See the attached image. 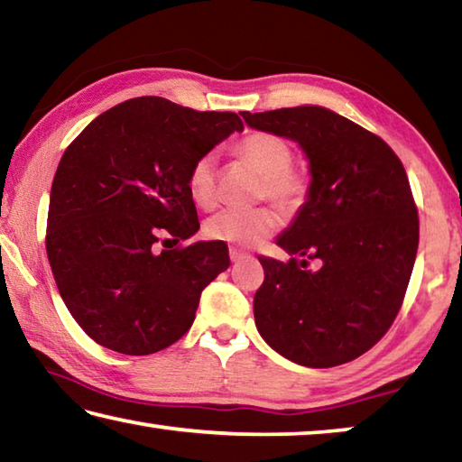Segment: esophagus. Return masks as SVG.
<instances>
[{
	"mask_svg": "<svg viewBox=\"0 0 462 462\" xmlns=\"http://www.w3.org/2000/svg\"><path fill=\"white\" fill-rule=\"evenodd\" d=\"M245 256H246L245 250H240V248H236V246H232V248H230V261H232V263H236V261H240V259H245Z\"/></svg>",
	"mask_w": 462,
	"mask_h": 462,
	"instance_id": "34e87169",
	"label": "esophagus"
}]
</instances>
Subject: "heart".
Returning <instances> with one entry per match:
<instances>
[{
    "instance_id": "b5f03b06",
    "label": "heart",
    "mask_w": 462,
    "mask_h": 462,
    "mask_svg": "<svg viewBox=\"0 0 462 462\" xmlns=\"http://www.w3.org/2000/svg\"><path fill=\"white\" fill-rule=\"evenodd\" d=\"M238 154L263 175L261 195L283 209H295L306 195V181L291 171L293 151L283 138L269 132H253L238 143ZM191 199L212 208L217 193V154L206 152L195 159L187 175ZM279 226V216L269 208L222 209L203 224L209 240L234 246H254L267 240Z\"/></svg>"
}]
</instances>
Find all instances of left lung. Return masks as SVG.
I'll return each instance as SVG.
<instances>
[{
  "label": "left lung",
  "mask_w": 462,
  "mask_h": 462,
  "mask_svg": "<svg viewBox=\"0 0 462 462\" xmlns=\"http://www.w3.org/2000/svg\"><path fill=\"white\" fill-rule=\"evenodd\" d=\"M242 118L300 144L311 173L308 199L277 238L291 259L259 256L256 330L311 369L355 361L393 324L416 261L418 209L402 161L385 140L319 106ZM295 255L318 258L320 269L303 270Z\"/></svg>",
  "instance_id": "obj_1"
}]
</instances>
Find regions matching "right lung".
Returning <instances> with one entry per match:
<instances>
[{"mask_svg":"<svg viewBox=\"0 0 462 462\" xmlns=\"http://www.w3.org/2000/svg\"><path fill=\"white\" fill-rule=\"evenodd\" d=\"M232 112L136 97L97 116L54 173L46 254L75 322L101 346L152 355L189 330L206 285L230 267L224 242L156 250L199 230L187 175L232 132Z\"/></svg>","mask_w":462,"mask_h":462,"instance_id":"add662e5","label":"right lung"}]
</instances>
